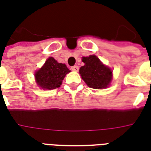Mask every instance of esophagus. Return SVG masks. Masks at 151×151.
<instances>
[{"label":"esophagus","instance_id":"34e87169","mask_svg":"<svg viewBox=\"0 0 151 151\" xmlns=\"http://www.w3.org/2000/svg\"><path fill=\"white\" fill-rule=\"evenodd\" d=\"M71 70H73V71H75V72H78L79 70V67L78 66V65H74V66H72L71 67Z\"/></svg>","mask_w":151,"mask_h":151}]
</instances>
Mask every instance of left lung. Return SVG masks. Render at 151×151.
<instances>
[{
  "label": "left lung",
  "instance_id": "8db88e82",
  "mask_svg": "<svg viewBox=\"0 0 151 151\" xmlns=\"http://www.w3.org/2000/svg\"><path fill=\"white\" fill-rule=\"evenodd\" d=\"M85 65L79 70L87 86L93 89L106 88L112 78V71L94 55L82 58Z\"/></svg>",
  "mask_w": 151,
  "mask_h": 151
}]
</instances>
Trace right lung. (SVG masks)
<instances>
[{
	"label": "right lung",
	"instance_id": "right-lung-1",
	"mask_svg": "<svg viewBox=\"0 0 151 151\" xmlns=\"http://www.w3.org/2000/svg\"><path fill=\"white\" fill-rule=\"evenodd\" d=\"M70 72L66 65L50 58L41 69L37 71L35 78L39 86L45 90H53L61 85L65 76Z\"/></svg>",
	"mask_w": 151,
	"mask_h": 151
}]
</instances>
